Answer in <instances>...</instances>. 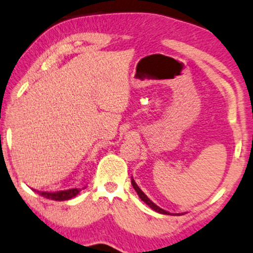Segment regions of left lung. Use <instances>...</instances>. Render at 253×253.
<instances>
[{
    "instance_id": "1",
    "label": "left lung",
    "mask_w": 253,
    "mask_h": 253,
    "mask_svg": "<svg viewBox=\"0 0 253 253\" xmlns=\"http://www.w3.org/2000/svg\"><path fill=\"white\" fill-rule=\"evenodd\" d=\"M130 181H132V185H133V187H134V190L136 191V193H138V196L140 197V199H141V200H142V202H145L146 204H147V205H148V206H150V208H151V209H153V210H154V211L159 212V213H163V214H171V213H169V212H167V211H165V210L160 209V208H159V206H157V205H156V204H154V203H152V202H151V200H150V199H148V198H147V196H146V194H145L144 192H142V191H141V190H140V188H139V186H138V185H136V184H135L134 179H133V178H132V180H130Z\"/></svg>"
}]
</instances>
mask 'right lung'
<instances>
[{"label":"right lung","mask_w":253,"mask_h":253,"mask_svg":"<svg viewBox=\"0 0 253 253\" xmlns=\"http://www.w3.org/2000/svg\"><path fill=\"white\" fill-rule=\"evenodd\" d=\"M82 190V188H67V190H61V191H39L34 190L36 193L40 194V196L47 198V199L51 200H59V202H62V200H68L74 198L79 192Z\"/></svg>","instance_id":"1"}]
</instances>
